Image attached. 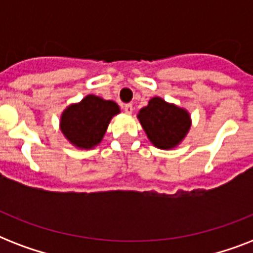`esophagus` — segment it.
<instances>
[{
    "label": "esophagus",
    "instance_id": "esophagus-1",
    "mask_svg": "<svg viewBox=\"0 0 253 253\" xmlns=\"http://www.w3.org/2000/svg\"><path fill=\"white\" fill-rule=\"evenodd\" d=\"M123 110H125V113H126V114H131V113H132V110H134V107H132V105H131V103H126V105H123Z\"/></svg>",
    "mask_w": 253,
    "mask_h": 253
}]
</instances>
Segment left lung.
Masks as SVG:
<instances>
[{"label":"left lung","mask_w":253,"mask_h":253,"mask_svg":"<svg viewBox=\"0 0 253 253\" xmlns=\"http://www.w3.org/2000/svg\"><path fill=\"white\" fill-rule=\"evenodd\" d=\"M138 119L150 142L160 150H172L188 134L192 119L185 109L154 97L140 109Z\"/></svg>","instance_id":"1"}]
</instances>
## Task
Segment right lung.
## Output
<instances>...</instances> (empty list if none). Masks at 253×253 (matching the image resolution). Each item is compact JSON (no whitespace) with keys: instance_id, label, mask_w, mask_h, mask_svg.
Returning <instances> with one entry per match:
<instances>
[{"instance_id":"obj_1","label":"right lung","mask_w":253,"mask_h":253,"mask_svg":"<svg viewBox=\"0 0 253 253\" xmlns=\"http://www.w3.org/2000/svg\"><path fill=\"white\" fill-rule=\"evenodd\" d=\"M119 111L114 101L89 94L63 111L60 130L75 147L90 150L101 143L111 118Z\"/></svg>"}]
</instances>
